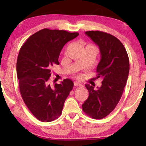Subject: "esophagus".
Listing matches in <instances>:
<instances>
[{
	"mask_svg": "<svg viewBox=\"0 0 146 146\" xmlns=\"http://www.w3.org/2000/svg\"><path fill=\"white\" fill-rule=\"evenodd\" d=\"M74 85L76 86H82V85L80 84V83H78V82H74Z\"/></svg>",
	"mask_w": 146,
	"mask_h": 146,
	"instance_id": "34e87169",
	"label": "esophagus"
}]
</instances>
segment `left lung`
I'll list each match as a JSON object with an SVG mask.
<instances>
[{
    "instance_id": "1",
    "label": "left lung",
    "mask_w": 146,
    "mask_h": 146,
    "mask_svg": "<svg viewBox=\"0 0 146 146\" xmlns=\"http://www.w3.org/2000/svg\"><path fill=\"white\" fill-rule=\"evenodd\" d=\"M85 34L97 44L101 54L97 67V78H102L100 87L85 85L89 93L82 105L83 111L95 119H102L112 111L119 103L129 73V60L124 46L116 37L100 31Z\"/></svg>"
}]
</instances>
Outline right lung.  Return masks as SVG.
<instances>
[{
	"label": "right lung",
	"mask_w": 146,
	"mask_h": 146,
	"mask_svg": "<svg viewBox=\"0 0 146 146\" xmlns=\"http://www.w3.org/2000/svg\"><path fill=\"white\" fill-rule=\"evenodd\" d=\"M78 35L64 30L42 29L31 36L20 49L16 68L21 97L41 122H52L61 115L72 90L73 82L70 79L51 85V70L53 65L60 64L58 58L64 44Z\"/></svg>",
	"instance_id": "1"
}]
</instances>
